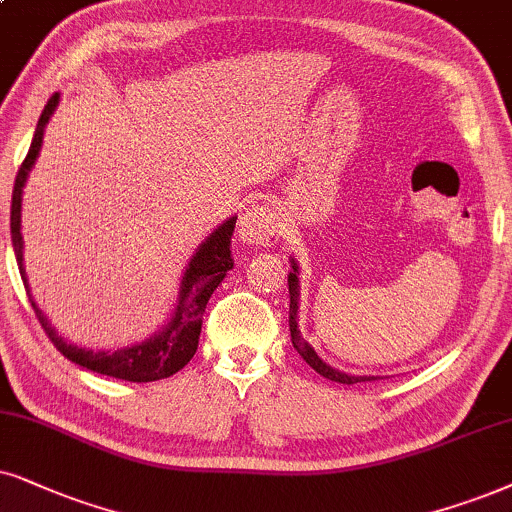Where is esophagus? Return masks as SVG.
Returning <instances> with one entry per match:
<instances>
[{"instance_id":"34e87169","label":"esophagus","mask_w":512,"mask_h":512,"mask_svg":"<svg viewBox=\"0 0 512 512\" xmlns=\"http://www.w3.org/2000/svg\"><path fill=\"white\" fill-rule=\"evenodd\" d=\"M238 236L250 245H274L281 236V222L269 205L255 203L238 219Z\"/></svg>"}]
</instances>
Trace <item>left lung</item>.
<instances>
[{
  "instance_id": "obj_1",
  "label": "left lung",
  "mask_w": 512,
  "mask_h": 512,
  "mask_svg": "<svg viewBox=\"0 0 512 512\" xmlns=\"http://www.w3.org/2000/svg\"><path fill=\"white\" fill-rule=\"evenodd\" d=\"M288 290H290V338H293V347L297 349V354H300V357L307 361L316 373H321L323 378L328 380H335V383L354 385V383H366V380H375L371 375H347L342 371H335V368H331L328 364H323V361L316 357L312 345H309V342L300 335V331H297V297H300V286H297L295 264H293V274L288 276Z\"/></svg>"
}]
</instances>
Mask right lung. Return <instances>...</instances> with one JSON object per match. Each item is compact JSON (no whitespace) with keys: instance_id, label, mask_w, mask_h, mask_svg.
Wrapping results in <instances>:
<instances>
[{"instance_id":"obj_1","label":"right lung","mask_w":512,"mask_h":512,"mask_svg":"<svg viewBox=\"0 0 512 512\" xmlns=\"http://www.w3.org/2000/svg\"><path fill=\"white\" fill-rule=\"evenodd\" d=\"M58 103V94H51V99L44 106L37 122L35 137H32L30 151L25 155V160L18 167L16 184H14V198H11V243H14L16 262L21 269V278L25 283V271H23V236H21V193L28 179V172L32 163H35L37 153H40L44 127L54 113ZM234 224L236 217H231L229 222H224L219 229L212 234L208 241L200 245L196 255L186 269L184 281H181V297L177 304V312H174L172 321L167 323V328L160 335H155L153 340L141 342V345L118 349V352H94V349H82L75 345H68L66 340L58 338L54 328L49 326V321L44 319V314L37 309V304L30 300L32 309H35L37 321L42 323L47 338L54 342V347L63 357L73 361V364L89 368V371L111 375V378L129 380V383H153V380L170 378L177 371H181L189 361L193 359L198 349L200 338V326H203V314L205 304H208L210 295L215 293L219 283L224 281L226 271L234 267L231 260V236H234ZM28 286V283H25Z\"/></svg>"}]
</instances>
